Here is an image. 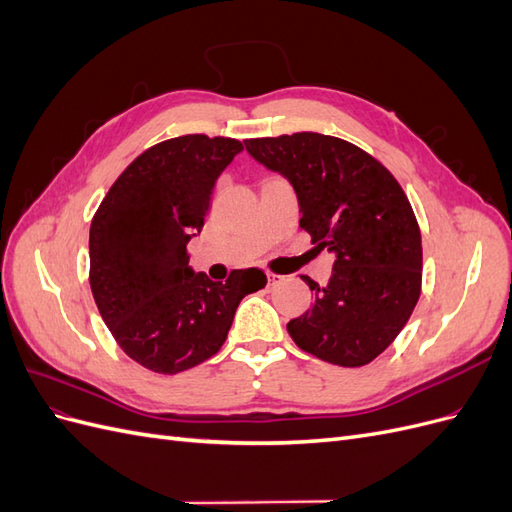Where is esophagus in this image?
Segmentation results:
<instances>
[{
  "instance_id": "esophagus-1",
  "label": "esophagus",
  "mask_w": 512,
  "mask_h": 512,
  "mask_svg": "<svg viewBox=\"0 0 512 512\" xmlns=\"http://www.w3.org/2000/svg\"><path fill=\"white\" fill-rule=\"evenodd\" d=\"M267 280H269V286H277L282 282V275H275V273H267Z\"/></svg>"
}]
</instances>
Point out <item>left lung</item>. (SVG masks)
I'll list each match as a JSON object with an SVG mask.
<instances>
[{"mask_svg":"<svg viewBox=\"0 0 512 512\" xmlns=\"http://www.w3.org/2000/svg\"><path fill=\"white\" fill-rule=\"evenodd\" d=\"M245 149L288 179L299 226L335 256L327 286L301 275L314 305L286 324L294 344L333 365L371 363L406 327L421 294V230L404 190L378 160L335 136L250 138Z\"/></svg>","mask_w":512,"mask_h":512,"instance_id":"obj_1","label":"left lung"}]
</instances>
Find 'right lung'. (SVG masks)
Masks as SVG:
<instances>
[{
	"label": "right lung",
	"instance_id": "obj_1",
	"mask_svg": "<svg viewBox=\"0 0 512 512\" xmlns=\"http://www.w3.org/2000/svg\"><path fill=\"white\" fill-rule=\"evenodd\" d=\"M243 145L188 134L141 153L111 185L89 228V284L100 316L130 359L173 376L222 348L243 297L267 286L260 269L226 284L190 267L215 181Z\"/></svg>",
	"mask_w": 512,
	"mask_h": 512
}]
</instances>
